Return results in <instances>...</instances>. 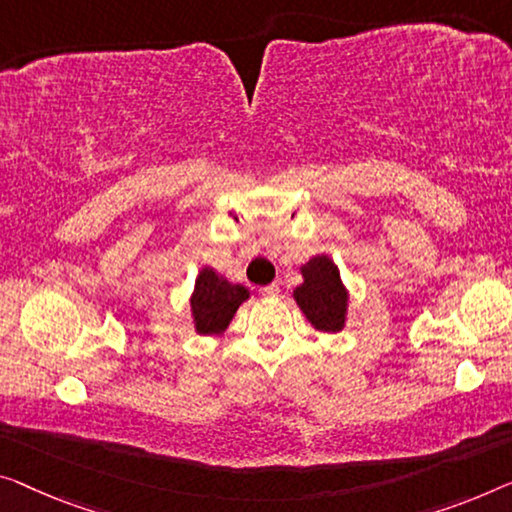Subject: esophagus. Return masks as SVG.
I'll use <instances>...</instances> for the list:
<instances>
[{
  "label": "esophagus",
  "instance_id": "34e87169",
  "mask_svg": "<svg viewBox=\"0 0 512 512\" xmlns=\"http://www.w3.org/2000/svg\"><path fill=\"white\" fill-rule=\"evenodd\" d=\"M259 292H262V296H278L280 287L276 285V282H273V285H266V287L259 289Z\"/></svg>",
  "mask_w": 512,
  "mask_h": 512
}]
</instances>
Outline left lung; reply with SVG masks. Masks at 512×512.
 <instances>
[{"instance_id": "8db88e82", "label": "left lung", "mask_w": 512, "mask_h": 512, "mask_svg": "<svg viewBox=\"0 0 512 512\" xmlns=\"http://www.w3.org/2000/svg\"><path fill=\"white\" fill-rule=\"evenodd\" d=\"M303 285L294 289V301L317 331L338 333L345 329L349 294L340 280L338 266L329 255H317L301 266Z\"/></svg>"}]
</instances>
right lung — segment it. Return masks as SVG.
Wrapping results in <instances>:
<instances>
[{"mask_svg": "<svg viewBox=\"0 0 512 512\" xmlns=\"http://www.w3.org/2000/svg\"><path fill=\"white\" fill-rule=\"evenodd\" d=\"M250 292L243 285H232L218 276L211 266H204L195 280L190 296L195 331L200 335H220L230 326L234 312L246 301Z\"/></svg>", "mask_w": 512, "mask_h": 512, "instance_id": "right-lung-1", "label": "right lung"}]
</instances>
